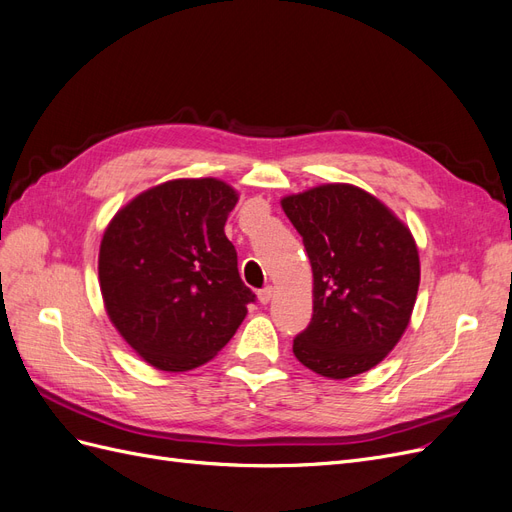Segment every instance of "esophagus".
I'll list each match as a JSON object with an SVG mask.
<instances>
[{
  "label": "esophagus",
  "instance_id": "34e87169",
  "mask_svg": "<svg viewBox=\"0 0 512 512\" xmlns=\"http://www.w3.org/2000/svg\"><path fill=\"white\" fill-rule=\"evenodd\" d=\"M271 299H273V288L271 286H265L262 290H258V301L262 305H267Z\"/></svg>",
  "mask_w": 512,
  "mask_h": 512
}]
</instances>
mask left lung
Instances as JSON below:
<instances>
[{"label": "left lung", "instance_id": "1", "mask_svg": "<svg viewBox=\"0 0 512 512\" xmlns=\"http://www.w3.org/2000/svg\"><path fill=\"white\" fill-rule=\"evenodd\" d=\"M314 271V314L292 342L297 359L333 380L378 365L404 335L421 282L410 230L378 198L329 183L282 200Z\"/></svg>", "mask_w": 512, "mask_h": 512}]
</instances>
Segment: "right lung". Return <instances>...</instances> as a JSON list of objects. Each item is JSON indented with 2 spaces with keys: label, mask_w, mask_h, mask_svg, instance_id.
Returning a JSON list of instances; mask_svg holds the SVG:
<instances>
[{
  "label": "right lung",
  "mask_w": 512,
  "mask_h": 512,
  "mask_svg": "<svg viewBox=\"0 0 512 512\" xmlns=\"http://www.w3.org/2000/svg\"><path fill=\"white\" fill-rule=\"evenodd\" d=\"M237 192L218 179H175L123 207L100 245V290L121 337L162 371L211 361L256 294L226 235Z\"/></svg>",
  "instance_id": "1"
}]
</instances>
